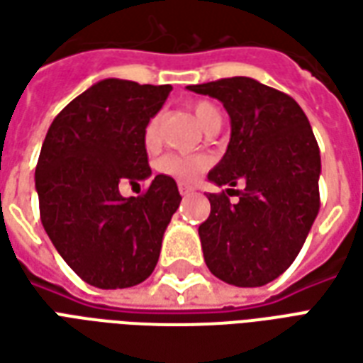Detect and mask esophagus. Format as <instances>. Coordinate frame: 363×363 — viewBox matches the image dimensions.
Wrapping results in <instances>:
<instances>
[{
  "label": "esophagus",
  "instance_id": "34e87169",
  "mask_svg": "<svg viewBox=\"0 0 363 363\" xmlns=\"http://www.w3.org/2000/svg\"><path fill=\"white\" fill-rule=\"evenodd\" d=\"M179 192H181L182 196H186L190 192H194V189L190 186L189 182H179Z\"/></svg>",
  "mask_w": 363,
  "mask_h": 363
}]
</instances>
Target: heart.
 I'll return each mask as SVG.
<instances>
[{
  "label": "heart",
  "mask_w": 363,
  "mask_h": 363,
  "mask_svg": "<svg viewBox=\"0 0 363 363\" xmlns=\"http://www.w3.org/2000/svg\"><path fill=\"white\" fill-rule=\"evenodd\" d=\"M192 116L196 118L200 128H204L210 120L221 118L220 111L208 101H198L192 104ZM157 120L153 118L147 122V126L143 130V142L147 150H153L157 145ZM212 159L206 157V155H177V153H167L157 161V169L163 174L174 177V179H181V181H192L196 179L198 174L204 173L206 169L210 167Z\"/></svg>",
  "instance_id": "obj_1"
}]
</instances>
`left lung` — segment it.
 I'll list each match as a JSON object with an SVG mask.
<instances>
[{"label":"left lung","instance_id":"obj_1","mask_svg":"<svg viewBox=\"0 0 363 363\" xmlns=\"http://www.w3.org/2000/svg\"><path fill=\"white\" fill-rule=\"evenodd\" d=\"M186 89L223 103L231 118L228 151L208 179L245 182L235 204L208 194L210 216L198 228L204 260L220 280L257 288L289 268L319 213L320 153L301 106L251 77H225ZM231 189H228V192Z\"/></svg>","mask_w":363,"mask_h":363}]
</instances>
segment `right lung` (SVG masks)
I'll use <instances>...</instances> for the list:
<instances>
[{"label": "right lung", "mask_w": 363, "mask_h": 363, "mask_svg": "<svg viewBox=\"0 0 363 363\" xmlns=\"http://www.w3.org/2000/svg\"><path fill=\"white\" fill-rule=\"evenodd\" d=\"M171 89L103 79L75 96L44 138L35 173L40 221L67 267L95 288H132L150 278L181 204L167 174L140 196L118 190L122 179L151 174L143 130Z\"/></svg>", "instance_id": "add662e5"}]
</instances>
